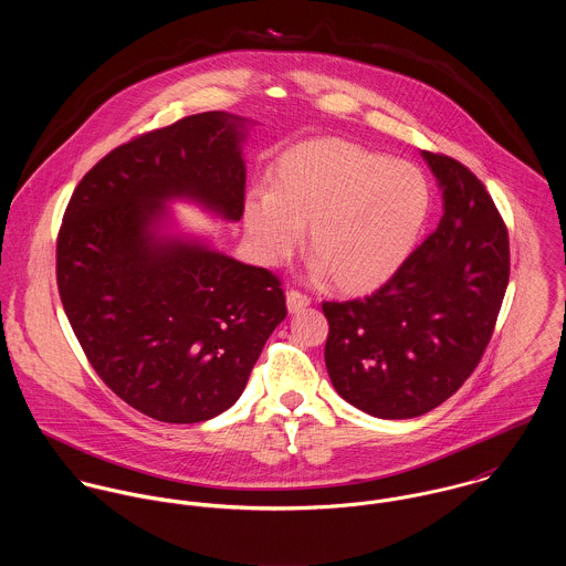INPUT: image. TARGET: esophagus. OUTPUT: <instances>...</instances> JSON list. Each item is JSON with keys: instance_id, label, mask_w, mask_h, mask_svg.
<instances>
[{"instance_id": "34e87169", "label": "esophagus", "mask_w": 566, "mask_h": 566, "mask_svg": "<svg viewBox=\"0 0 566 566\" xmlns=\"http://www.w3.org/2000/svg\"><path fill=\"white\" fill-rule=\"evenodd\" d=\"M312 298L298 290H287V310L294 314V312H301L305 307H310Z\"/></svg>"}]
</instances>
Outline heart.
I'll return each mask as SVG.
<instances>
[{"mask_svg":"<svg viewBox=\"0 0 566 566\" xmlns=\"http://www.w3.org/2000/svg\"><path fill=\"white\" fill-rule=\"evenodd\" d=\"M429 207V182L411 163L321 137L276 161L272 189L248 196L243 227L256 256L279 265L310 224L316 270L346 292H366L403 265Z\"/></svg>","mask_w":566,"mask_h":566,"instance_id":"obj_1","label":"heart"}]
</instances>
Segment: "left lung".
<instances>
[{"label": "left lung", "instance_id": "1", "mask_svg": "<svg viewBox=\"0 0 566 566\" xmlns=\"http://www.w3.org/2000/svg\"><path fill=\"white\" fill-rule=\"evenodd\" d=\"M444 216L370 296L324 301V364L337 395L377 418H413L455 395L482 361L510 281L505 222L460 161L422 153Z\"/></svg>", "mask_w": 566, "mask_h": 566}]
</instances>
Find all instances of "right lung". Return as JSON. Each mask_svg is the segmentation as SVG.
<instances>
[{"instance_id":"add662e5","label":"right lung","mask_w":566,"mask_h":566,"mask_svg":"<svg viewBox=\"0 0 566 566\" xmlns=\"http://www.w3.org/2000/svg\"><path fill=\"white\" fill-rule=\"evenodd\" d=\"M235 122L198 113L117 146L84 174L56 240L59 294L88 364L161 422H202L235 403L287 314L270 270L150 231L174 196L242 218Z\"/></svg>"}]
</instances>
